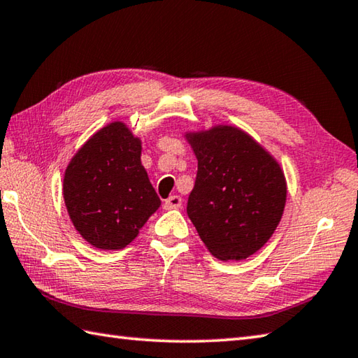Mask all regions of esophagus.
I'll list each match as a JSON object with an SVG mask.
<instances>
[{
    "mask_svg": "<svg viewBox=\"0 0 358 358\" xmlns=\"http://www.w3.org/2000/svg\"><path fill=\"white\" fill-rule=\"evenodd\" d=\"M181 206V197L180 195H171L169 199L164 201L166 209H178Z\"/></svg>",
    "mask_w": 358,
    "mask_h": 358,
    "instance_id": "obj_1",
    "label": "esophagus"
}]
</instances>
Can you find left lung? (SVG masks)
<instances>
[{"mask_svg":"<svg viewBox=\"0 0 358 358\" xmlns=\"http://www.w3.org/2000/svg\"><path fill=\"white\" fill-rule=\"evenodd\" d=\"M199 161L187 215L209 253L242 261L261 250L282 219L287 181L276 158L234 125L186 131Z\"/></svg>","mask_w":358,"mask_h":358,"instance_id":"8db88e82","label":"left lung"}]
</instances>
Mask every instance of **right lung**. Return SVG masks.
<instances>
[{
  "instance_id": "right-lung-1",
  "label": "right lung",
  "mask_w": 358,
  "mask_h": 358,
  "mask_svg": "<svg viewBox=\"0 0 358 358\" xmlns=\"http://www.w3.org/2000/svg\"><path fill=\"white\" fill-rule=\"evenodd\" d=\"M141 138L113 121L97 130L69 161L63 199L74 228L99 250H122L161 200L141 164Z\"/></svg>"
}]
</instances>
